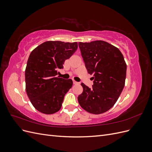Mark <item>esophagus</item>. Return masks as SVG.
<instances>
[{"instance_id":"esophagus-1","label":"esophagus","mask_w":152,"mask_h":152,"mask_svg":"<svg viewBox=\"0 0 152 152\" xmlns=\"http://www.w3.org/2000/svg\"><path fill=\"white\" fill-rule=\"evenodd\" d=\"M73 84H79V82H77L75 81V80H73Z\"/></svg>"}]
</instances>
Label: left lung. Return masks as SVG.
I'll use <instances>...</instances> for the list:
<instances>
[{
  "instance_id": "obj_1",
  "label": "left lung",
  "mask_w": 152,
  "mask_h": 152,
  "mask_svg": "<svg viewBox=\"0 0 152 152\" xmlns=\"http://www.w3.org/2000/svg\"><path fill=\"white\" fill-rule=\"evenodd\" d=\"M79 46L94 84L91 88L81 84L83 92L78 102L87 112L104 113L117 102L125 86L126 61L120 50L105 41L79 42Z\"/></svg>"
}]
</instances>
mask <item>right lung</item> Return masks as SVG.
I'll return each instance as SVG.
<instances>
[{"label":"right lung","instance_id":"1","mask_svg":"<svg viewBox=\"0 0 152 152\" xmlns=\"http://www.w3.org/2000/svg\"><path fill=\"white\" fill-rule=\"evenodd\" d=\"M77 48L76 42L47 41L30 53L25 69L26 91L31 104L39 112L49 115L61 109L73 81L56 75Z\"/></svg>","mask_w":152,"mask_h":152}]
</instances>
